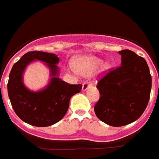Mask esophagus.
Here are the masks:
<instances>
[{
	"label": "esophagus",
	"mask_w": 159,
	"mask_h": 159,
	"mask_svg": "<svg viewBox=\"0 0 159 159\" xmlns=\"http://www.w3.org/2000/svg\"><path fill=\"white\" fill-rule=\"evenodd\" d=\"M91 85H92V83L90 81H86V82H85L83 83V85H82V90H83V91L86 90L88 88L91 86Z\"/></svg>",
	"instance_id": "1"
}]
</instances>
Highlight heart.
<instances>
[{"mask_svg":"<svg viewBox=\"0 0 159 159\" xmlns=\"http://www.w3.org/2000/svg\"><path fill=\"white\" fill-rule=\"evenodd\" d=\"M102 64V60L94 57H86L79 58L76 61L75 68H70L74 73H80L83 74H89L93 72L96 68H98Z\"/></svg>","mask_w":159,"mask_h":159,"instance_id":"1","label":"heart"}]
</instances>
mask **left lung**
<instances>
[{
	"label": "left lung",
	"mask_w": 159,
	"mask_h": 159,
	"mask_svg": "<svg viewBox=\"0 0 159 159\" xmlns=\"http://www.w3.org/2000/svg\"><path fill=\"white\" fill-rule=\"evenodd\" d=\"M121 65L102 76L97 84L99 99L94 112L107 125L120 127L139 119L150 100L152 79L143 57L133 51H120Z\"/></svg>",
	"instance_id": "left-lung-1"
}]
</instances>
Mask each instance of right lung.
I'll list each match as a JSON object with an SVG mask.
<instances>
[{
  "label": "right lung",
  "mask_w": 159,
  "mask_h": 159,
  "mask_svg": "<svg viewBox=\"0 0 159 159\" xmlns=\"http://www.w3.org/2000/svg\"><path fill=\"white\" fill-rule=\"evenodd\" d=\"M34 59L43 61L50 69L52 78L39 92H31L24 86L22 77L25 67ZM59 57L52 53L33 51L24 54L9 73L7 89L14 110L22 121L36 127H47L59 122L65 116L73 95L79 93L82 85H71L57 77Z\"/></svg>",
  "instance_id": "obj_1"
}]
</instances>
